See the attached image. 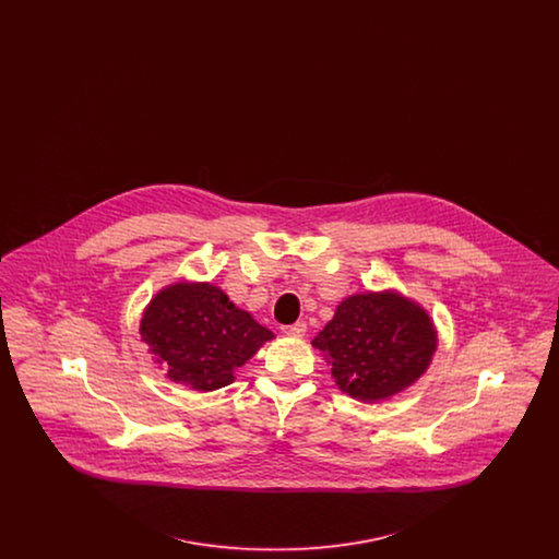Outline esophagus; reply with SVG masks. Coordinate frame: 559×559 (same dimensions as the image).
<instances>
[{
    "label": "esophagus",
    "mask_w": 559,
    "mask_h": 559,
    "mask_svg": "<svg viewBox=\"0 0 559 559\" xmlns=\"http://www.w3.org/2000/svg\"><path fill=\"white\" fill-rule=\"evenodd\" d=\"M283 333L289 335V337H304V335H306V322L287 324V326H283Z\"/></svg>",
    "instance_id": "obj_1"
}]
</instances>
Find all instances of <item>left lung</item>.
Segmentation results:
<instances>
[{
  "label": "left lung",
  "instance_id": "8db88e82",
  "mask_svg": "<svg viewBox=\"0 0 559 559\" xmlns=\"http://www.w3.org/2000/svg\"><path fill=\"white\" fill-rule=\"evenodd\" d=\"M312 346L335 385L358 402H383L426 374L438 329L426 308L399 289L360 292L340 301Z\"/></svg>",
  "mask_w": 559,
  "mask_h": 559
}]
</instances>
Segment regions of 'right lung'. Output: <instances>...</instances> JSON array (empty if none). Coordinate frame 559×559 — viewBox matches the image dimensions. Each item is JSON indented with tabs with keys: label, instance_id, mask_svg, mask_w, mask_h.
<instances>
[{
	"label": "right lung",
	"instance_id": "obj_1",
	"mask_svg": "<svg viewBox=\"0 0 559 559\" xmlns=\"http://www.w3.org/2000/svg\"><path fill=\"white\" fill-rule=\"evenodd\" d=\"M153 362L174 383L215 392L235 381L274 333L207 281H174L153 295L140 319Z\"/></svg>",
	"mask_w": 559,
	"mask_h": 559
}]
</instances>
